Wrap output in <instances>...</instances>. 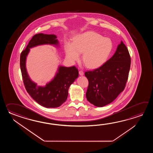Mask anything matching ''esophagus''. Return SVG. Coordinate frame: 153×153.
I'll list each match as a JSON object with an SVG mask.
<instances>
[{
    "label": "esophagus",
    "instance_id": "1",
    "mask_svg": "<svg viewBox=\"0 0 153 153\" xmlns=\"http://www.w3.org/2000/svg\"><path fill=\"white\" fill-rule=\"evenodd\" d=\"M79 74L80 75H84V72H83L82 71H79Z\"/></svg>",
    "mask_w": 153,
    "mask_h": 153
}]
</instances>
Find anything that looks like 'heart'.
<instances>
[{"mask_svg":"<svg viewBox=\"0 0 153 153\" xmlns=\"http://www.w3.org/2000/svg\"><path fill=\"white\" fill-rule=\"evenodd\" d=\"M111 39L105 38L97 33L89 31L76 36L73 44L67 42L65 50L67 58L72 62L80 59L88 68H97L107 61L113 50Z\"/></svg>","mask_w":153,"mask_h":153,"instance_id":"heart-1","label":"heart"}]
</instances>
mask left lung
<instances>
[{
	"label": "left lung",
	"instance_id": "obj_1",
	"mask_svg": "<svg viewBox=\"0 0 153 153\" xmlns=\"http://www.w3.org/2000/svg\"><path fill=\"white\" fill-rule=\"evenodd\" d=\"M130 65V53L121 41L111 59L99 68L85 73L88 81L86 94L88 101L98 107L112 102L124 91Z\"/></svg>",
	"mask_w": 153,
	"mask_h": 153
}]
</instances>
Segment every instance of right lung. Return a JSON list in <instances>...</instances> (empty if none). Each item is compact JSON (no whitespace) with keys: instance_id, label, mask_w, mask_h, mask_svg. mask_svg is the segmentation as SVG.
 I'll use <instances>...</instances> for the list:
<instances>
[{"instance_id":"right-lung-1","label":"right lung","mask_w":153,"mask_h":153,"mask_svg":"<svg viewBox=\"0 0 153 153\" xmlns=\"http://www.w3.org/2000/svg\"><path fill=\"white\" fill-rule=\"evenodd\" d=\"M57 45L56 36L53 34H36L29 41L26 49L20 55V68L23 84L26 91L38 103L46 108H57L63 104L67 100L68 89L71 85L79 76L78 69L75 66L71 67H59V72L55 77L47 84L45 87H37L31 81L27 73L26 59L29 49L42 44Z\"/></svg>"}]
</instances>
